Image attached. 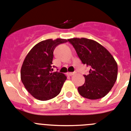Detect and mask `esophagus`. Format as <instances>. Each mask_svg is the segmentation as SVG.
Listing matches in <instances>:
<instances>
[{
  "label": "esophagus",
  "instance_id": "esophagus-1",
  "mask_svg": "<svg viewBox=\"0 0 131 131\" xmlns=\"http://www.w3.org/2000/svg\"><path fill=\"white\" fill-rule=\"evenodd\" d=\"M74 74H75V73H73V72H70V73H68V75H69V76H72V75H73Z\"/></svg>",
  "mask_w": 131,
  "mask_h": 131
}]
</instances>
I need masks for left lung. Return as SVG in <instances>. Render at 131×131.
Returning <instances> with one entry per match:
<instances>
[{
    "instance_id": "obj_1",
    "label": "left lung",
    "mask_w": 131,
    "mask_h": 131,
    "mask_svg": "<svg viewBox=\"0 0 131 131\" xmlns=\"http://www.w3.org/2000/svg\"><path fill=\"white\" fill-rule=\"evenodd\" d=\"M83 64L90 67L85 83L78 88L81 96L90 100L102 98L109 93L117 79L118 65L109 51L98 42L87 38H71Z\"/></svg>"
}]
</instances>
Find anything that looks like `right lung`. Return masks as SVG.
Wrapping results in <instances>:
<instances>
[{
    "label": "right lung",
    "instance_id": "obj_1",
    "mask_svg": "<svg viewBox=\"0 0 131 131\" xmlns=\"http://www.w3.org/2000/svg\"><path fill=\"white\" fill-rule=\"evenodd\" d=\"M67 41L61 38L41 41L25 57L21 69V81L37 100H48L60 93L67 77L63 73L52 72L53 52L58 44Z\"/></svg>",
    "mask_w": 131,
    "mask_h": 131
}]
</instances>
